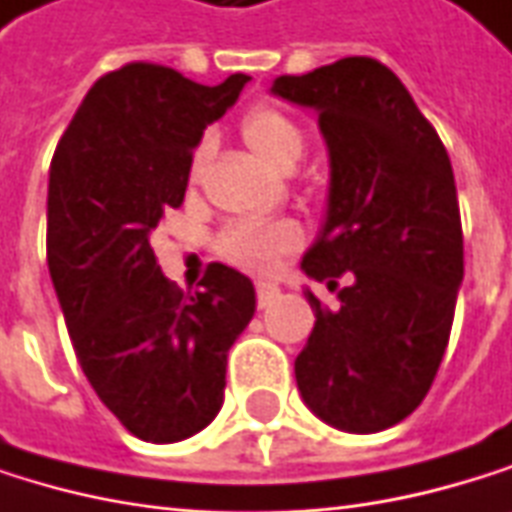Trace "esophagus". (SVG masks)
Segmentation results:
<instances>
[{"instance_id": "obj_1", "label": "esophagus", "mask_w": 512, "mask_h": 512, "mask_svg": "<svg viewBox=\"0 0 512 512\" xmlns=\"http://www.w3.org/2000/svg\"><path fill=\"white\" fill-rule=\"evenodd\" d=\"M254 291H258V306H261V309L270 306V303L279 297V288H276L273 282H258V285H254Z\"/></svg>"}]
</instances>
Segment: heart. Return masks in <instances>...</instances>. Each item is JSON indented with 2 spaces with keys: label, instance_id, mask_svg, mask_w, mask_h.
Wrapping results in <instances>:
<instances>
[{
  "label": "heart",
  "instance_id": "heart-1",
  "mask_svg": "<svg viewBox=\"0 0 512 512\" xmlns=\"http://www.w3.org/2000/svg\"><path fill=\"white\" fill-rule=\"evenodd\" d=\"M242 139L248 151L273 169H291L303 154V133L297 124L282 115L279 108L261 105L245 115ZM209 157V145H197L191 169L203 172ZM218 254L239 270L248 273H270L282 258L294 254L303 245V230L294 221H233L218 233Z\"/></svg>",
  "mask_w": 512,
  "mask_h": 512
}]
</instances>
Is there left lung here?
<instances>
[{
  "label": "left lung",
  "instance_id": "8db88e82",
  "mask_svg": "<svg viewBox=\"0 0 512 512\" xmlns=\"http://www.w3.org/2000/svg\"><path fill=\"white\" fill-rule=\"evenodd\" d=\"M273 93L318 112L331 200L303 273L340 289L337 309L306 291L315 327L294 361L306 407L327 425L376 434L404 422L443 361L464 279L449 154L400 78L373 57L282 75Z\"/></svg>",
  "mask_w": 512,
  "mask_h": 512
}]
</instances>
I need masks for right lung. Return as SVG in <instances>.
Returning a JSON list of instances; mask_svg holds the SVG:
<instances>
[{"mask_svg": "<svg viewBox=\"0 0 512 512\" xmlns=\"http://www.w3.org/2000/svg\"><path fill=\"white\" fill-rule=\"evenodd\" d=\"M248 75L218 87L157 63L102 75L66 127L48 185V270L78 364L118 422L148 443L203 431L224 404L251 282L209 264L185 294L160 273L151 230L185 203L203 130Z\"/></svg>", "mask_w": 512, "mask_h": 512, "instance_id": "right-lung-1", "label": "right lung"}]
</instances>
